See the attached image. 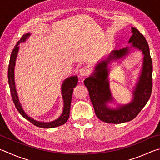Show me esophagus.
Here are the masks:
<instances>
[{
    "label": "esophagus",
    "mask_w": 160,
    "mask_h": 160,
    "mask_svg": "<svg viewBox=\"0 0 160 160\" xmlns=\"http://www.w3.org/2000/svg\"><path fill=\"white\" fill-rule=\"evenodd\" d=\"M80 75H81V76H85V75H88L89 72V70L88 68H82L80 69Z\"/></svg>",
    "instance_id": "1"
}]
</instances>
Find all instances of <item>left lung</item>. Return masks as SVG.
<instances>
[{
	"instance_id": "1",
	"label": "left lung",
	"mask_w": 160,
	"mask_h": 160,
	"mask_svg": "<svg viewBox=\"0 0 160 160\" xmlns=\"http://www.w3.org/2000/svg\"><path fill=\"white\" fill-rule=\"evenodd\" d=\"M133 35L129 40L128 46L120 50H113L97 63L94 70L84 81L89 97L94 106L96 115L101 121L107 123L120 124L134 119L150 97L152 88V62L148 44L146 38L134 27H132ZM135 48L143 55L141 72L138 82L132 90V99L129 104H116L112 108L109 104L115 102L110 92L109 73L110 64L113 62L120 63Z\"/></svg>"
}]
</instances>
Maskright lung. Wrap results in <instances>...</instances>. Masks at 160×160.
<instances>
[{
  "instance_id": "1",
  "label": "right lung",
  "mask_w": 160,
  "mask_h": 160,
  "mask_svg": "<svg viewBox=\"0 0 160 160\" xmlns=\"http://www.w3.org/2000/svg\"><path fill=\"white\" fill-rule=\"evenodd\" d=\"M30 36L31 33H27L23 35V36L21 38V39L17 42L16 45L14 46V48L13 49L12 52L10 59L9 66H8V82H9L11 96L12 98L14 105H15L16 108L18 110L20 114H21L25 119H27V120L31 122L32 124H33L34 125L38 127H41V128H54V127H59L62 125L63 124H65L68 120L69 115H70L72 91H73V88H75V86H76L78 84V76H76V75H73V76L68 77L63 80V82H62V88H61V91H62V98L63 101V107L62 114H61V115L57 119L53 121L47 122H41L34 120L33 118H32L29 115H28L27 113L25 112L24 109H23L22 104L20 103L19 99L18 94H17L15 81H14V66H15L17 57L19 50V45L20 43L24 42L26 40L29 38Z\"/></svg>"
}]
</instances>
